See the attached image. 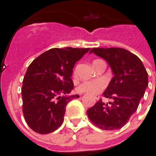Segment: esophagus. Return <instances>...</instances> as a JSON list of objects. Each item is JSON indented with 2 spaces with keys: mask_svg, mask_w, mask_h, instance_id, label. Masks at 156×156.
I'll list each match as a JSON object with an SVG mask.
<instances>
[{
  "mask_svg": "<svg viewBox=\"0 0 156 156\" xmlns=\"http://www.w3.org/2000/svg\"><path fill=\"white\" fill-rule=\"evenodd\" d=\"M95 99H96V100H99V96H96V97H95Z\"/></svg>",
  "mask_w": 156,
  "mask_h": 156,
  "instance_id": "1",
  "label": "esophagus"
}]
</instances>
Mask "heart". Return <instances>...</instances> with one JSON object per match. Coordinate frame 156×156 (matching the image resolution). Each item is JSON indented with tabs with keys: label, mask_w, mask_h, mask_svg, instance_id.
I'll use <instances>...</instances> for the list:
<instances>
[{
	"label": "heart",
	"mask_w": 156,
	"mask_h": 156,
	"mask_svg": "<svg viewBox=\"0 0 156 156\" xmlns=\"http://www.w3.org/2000/svg\"><path fill=\"white\" fill-rule=\"evenodd\" d=\"M73 76L76 77V71L73 72ZM105 82L101 80L93 81H85L77 87L76 90L79 93H87L90 95H94L104 89Z\"/></svg>",
	"instance_id": "obj_1"
}]
</instances>
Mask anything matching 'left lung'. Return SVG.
<instances>
[{"instance_id": "left-lung-1", "label": "left lung", "mask_w": 156, "mask_h": 156, "mask_svg": "<svg viewBox=\"0 0 156 156\" xmlns=\"http://www.w3.org/2000/svg\"><path fill=\"white\" fill-rule=\"evenodd\" d=\"M90 53L102 58L109 65L114 76L103 95L113 101L108 105L100 99L87 114L101 129H120L137 111L148 87V73L140 59L123 48H92Z\"/></svg>"}]
</instances>
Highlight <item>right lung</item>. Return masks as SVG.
Segmentation results:
<instances>
[{"label":"right lung","instance_id":"obj_1","mask_svg":"<svg viewBox=\"0 0 156 156\" xmlns=\"http://www.w3.org/2000/svg\"><path fill=\"white\" fill-rule=\"evenodd\" d=\"M90 48H52L29 66L22 87L25 120L34 131L51 133L62 124L66 105L78 94L68 96L73 89L71 76L77 61Z\"/></svg>","mask_w":156,"mask_h":156}]
</instances>
